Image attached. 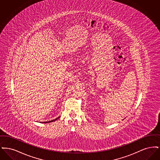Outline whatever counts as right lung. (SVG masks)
Returning a JSON list of instances; mask_svg holds the SVG:
<instances>
[{
	"mask_svg": "<svg viewBox=\"0 0 160 160\" xmlns=\"http://www.w3.org/2000/svg\"><path fill=\"white\" fill-rule=\"evenodd\" d=\"M60 118V116L59 117H58V118H56V119H55L54 120H52V121H48V122H42V123H50V122H53V121H56V120H57L58 118Z\"/></svg>",
	"mask_w": 160,
	"mask_h": 160,
	"instance_id": "right-lung-1",
	"label": "right lung"
}]
</instances>
